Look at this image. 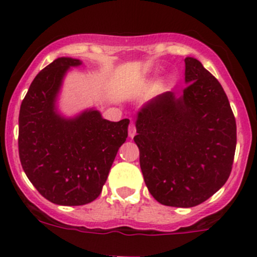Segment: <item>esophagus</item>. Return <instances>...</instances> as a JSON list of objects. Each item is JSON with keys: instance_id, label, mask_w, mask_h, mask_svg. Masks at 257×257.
Here are the masks:
<instances>
[{"instance_id": "34e87169", "label": "esophagus", "mask_w": 257, "mask_h": 257, "mask_svg": "<svg viewBox=\"0 0 257 257\" xmlns=\"http://www.w3.org/2000/svg\"><path fill=\"white\" fill-rule=\"evenodd\" d=\"M128 132H129V137H132V138H133L134 136H136V132H137V129H136V125H134V123H133V121H132V123H131V125H129V129H128Z\"/></svg>"}]
</instances>
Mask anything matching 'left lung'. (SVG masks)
<instances>
[{
    "label": "left lung",
    "mask_w": 257,
    "mask_h": 257,
    "mask_svg": "<svg viewBox=\"0 0 257 257\" xmlns=\"http://www.w3.org/2000/svg\"><path fill=\"white\" fill-rule=\"evenodd\" d=\"M182 93L165 92L138 113L139 161L151 196L164 206H198L229 178L236 123L219 81L194 58L185 59Z\"/></svg>",
    "instance_id": "obj_1"
}]
</instances>
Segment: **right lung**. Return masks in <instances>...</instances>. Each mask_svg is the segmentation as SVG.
<instances>
[{"instance_id":"right-lung-1","label":"right lung","mask_w":257,"mask_h":257,"mask_svg":"<svg viewBox=\"0 0 257 257\" xmlns=\"http://www.w3.org/2000/svg\"><path fill=\"white\" fill-rule=\"evenodd\" d=\"M81 61L59 58L37 75L22 101L18 150L38 192L60 206H82L101 194L129 119L109 121L98 110L66 119L55 108L65 72Z\"/></svg>"}]
</instances>
